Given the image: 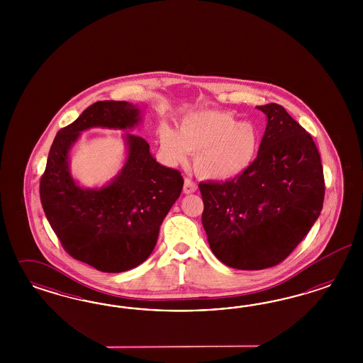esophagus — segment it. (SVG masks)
<instances>
[{"mask_svg": "<svg viewBox=\"0 0 363 363\" xmlns=\"http://www.w3.org/2000/svg\"><path fill=\"white\" fill-rule=\"evenodd\" d=\"M196 190H197V184H196L193 179H190V178H185L184 193H185V194H191V193H194Z\"/></svg>", "mask_w": 363, "mask_h": 363, "instance_id": "obj_1", "label": "esophagus"}]
</instances>
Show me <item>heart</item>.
Listing matches in <instances>:
<instances>
[{"mask_svg": "<svg viewBox=\"0 0 363 363\" xmlns=\"http://www.w3.org/2000/svg\"><path fill=\"white\" fill-rule=\"evenodd\" d=\"M262 141V133L252 122H241L226 111H194L184 117L179 132L167 123L160 128L161 149L172 162L194 155L199 176L228 179L252 165Z\"/></svg>", "mask_w": 363, "mask_h": 363, "instance_id": "b5f03b06", "label": "heart"}]
</instances>
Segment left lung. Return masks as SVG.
I'll use <instances>...</instances> for the list:
<instances>
[{
	"instance_id": "1",
	"label": "left lung",
	"mask_w": 363,
	"mask_h": 363,
	"mask_svg": "<svg viewBox=\"0 0 363 363\" xmlns=\"http://www.w3.org/2000/svg\"><path fill=\"white\" fill-rule=\"evenodd\" d=\"M267 117L253 164L225 182H201L202 225L222 264L262 270L282 262L320 214L325 178L318 149L284 106Z\"/></svg>"
}]
</instances>
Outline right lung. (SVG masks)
Listing matches in <instances>:
<instances>
[{"label": "right lung", "instance_id": "1", "mask_svg": "<svg viewBox=\"0 0 363 363\" xmlns=\"http://www.w3.org/2000/svg\"><path fill=\"white\" fill-rule=\"evenodd\" d=\"M140 118V108L126 101L90 105L57 133L40 181L45 216L66 253L104 273L126 272L147 259L184 178L160 165L143 137L126 133L128 158L118 176L101 189H82L70 176L69 150L86 129L125 130Z\"/></svg>", "mask_w": 363, "mask_h": 363}]
</instances>
